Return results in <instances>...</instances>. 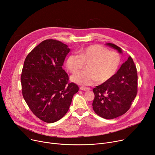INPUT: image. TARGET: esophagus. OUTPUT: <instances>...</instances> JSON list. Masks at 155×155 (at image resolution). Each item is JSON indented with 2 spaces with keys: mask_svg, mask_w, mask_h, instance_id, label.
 Listing matches in <instances>:
<instances>
[{
  "mask_svg": "<svg viewBox=\"0 0 155 155\" xmlns=\"http://www.w3.org/2000/svg\"><path fill=\"white\" fill-rule=\"evenodd\" d=\"M80 89L82 90V91H89V90H91L90 88H89V87H83V86L81 87H80Z\"/></svg>",
  "mask_w": 155,
  "mask_h": 155,
  "instance_id": "esophagus-1",
  "label": "esophagus"
}]
</instances>
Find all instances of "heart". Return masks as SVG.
<instances>
[{"instance_id":"obj_1","label":"heart","mask_w":155,"mask_h":155,"mask_svg":"<svg viewBox=\"0 0 155 155\" xmlns=\"http://www.w3.org/2000/svg\"><path fill=\"white\" fill-rule=\"evenodd\" d=\"M87 64V70L81 71L72 75L71 79L83 86L92 85L99 81L104 83L111 79L121 64V56L116 51L109 50L98 44L91 45L79 50V55L69 54L66 59L68 70L75 73Z\"/></svg>"}]
</instances>
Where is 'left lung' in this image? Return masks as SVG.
Listing matches in <instances>:
<instances>
[{
  "label": "left lung",
  "mask_w": 155,
  "mask_h": 155,
  "mask_svg": "<svg viewBox=\"0 0 155 155\" xmlns=\"http://www.w3.org/2000/svg\"><path fill=\"white\" fill-rule=\"evenodd\" d=\"M106 45L123 53L122 49L114 44L107 43ZM137 71L130 56L111 79L93 89V110L107 120L124 114L130 108L137 94Z\"/></svg>",
  "instance_id": "obj_1"
}]
</instances>
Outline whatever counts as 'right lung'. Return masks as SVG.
<instances>
[{
    "instance_id": "right-lung-1",
    "label": "right lung",
    "mask_w": 155,
    "mask_h": 155,
    "mask_svg": "<svg viewBox=\"0 0 155 155\" xmlns=\"http://www.w3.org/2000/svg\"><path fill=\"white\" fill-rule=\"evenodd\" d=\"M70 49L59 41H42L27 56L21 78L22 93L32 112L42 121L52 123L69 110L78 86L69 83L62 68Z\"/></svg>"
}]
</instances>
